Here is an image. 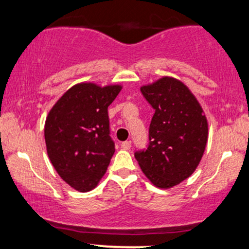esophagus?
<instances>
[{
    "label": "esophagus",
    "mask_w": 249,
    "mask_h": 249,
    "mask_svg": "<svg viewBox=\"0 0 249 249\" xmlns=\"http://www.w3.org/2000/svg\"><path fill=\"white\" fill-rule=\"evenodd\" d=\"M121 147L124 148V149H130L131 142L130 141H125L124 142H121Z\"/></svg>",
    "instance_id": "esophagus-1"
}]
</instances>
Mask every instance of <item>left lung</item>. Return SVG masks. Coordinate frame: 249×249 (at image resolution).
<instances>
[{
    "label": "left lung",
    "mask_w": 249,
    "mask_h": 249,
    "mask_svg": "<svg viewBox=\"0 0 249 249\" xmlns=\"http://www.w3.org/2000/svg\"><path fill=\"white\" fill-rule=\"evenodd\" d=\"M154 108L148 145L135 152L138 164L159 188H171L192 176L207 142V121L195 96L181 81L163 77L141 88Z\"/></svg>",
    "instance_id": "8db88e82"
}]
</instances>
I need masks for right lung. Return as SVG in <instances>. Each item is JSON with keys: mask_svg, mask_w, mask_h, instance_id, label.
Instances as JSON below:
<instances>
[{"mask_svg": "<svg viewBox=\"0 0 249 249\" xmlns=\"http://www.w3.org/2000/svg\"><path fill=\"white\" fill-rule=\"evenodd\" d=\"M121 86L83 83L71 87L46 118L47 154L59 176L78 192H89L114 154L107 107Z\"/></svg>", "mask_w": 249, "mask_h": 249, "instance_id": "1", "label": "right lung"}]
</instances>
